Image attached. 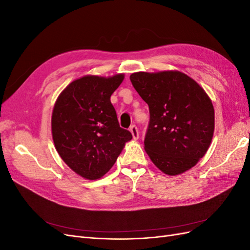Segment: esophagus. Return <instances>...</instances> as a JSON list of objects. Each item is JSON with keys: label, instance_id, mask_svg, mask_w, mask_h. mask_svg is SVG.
I'll list each match as a JSON object with an SVG mask.
<instances>
[{"label": "esophagus", "instance_id": "obj_1", "mask_svg": "<svg viewBox=\"0 0 250 250\" xmlns=\"http://www.w3.org/2000/svg\"><path fill=\"white\" fill-rule=\"evenodd\" d=\"M130 132H131V134H132V138L134 139V140H138L139 139V129H138V127L135 126V125H132V126H130Z\"/></svg>", "mask_w": 250, "mask_h": 250}]
</instances>
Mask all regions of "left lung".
<instances>
[{
	"instance_id": "obj_1",
	"label": "left lung",
	"mask_w": 250,
	"mask_h": 250,
	"mask_svg": "<svg viewBox=\"0 0 250 250\" xmlns=\"http://www.w3.org/2000/svg\"><path fill=\"white\" fill-rule=\"evenodd\" d=\"M130 81L149 106L145 150L168 175L191 169L207 153L213 139L215 111L197 82L178 71L138 72Z\"/></svg>"
}]
</instances>
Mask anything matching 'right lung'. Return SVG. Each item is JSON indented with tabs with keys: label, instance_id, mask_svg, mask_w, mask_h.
<instances>
[{
	"label": "right lung",
	"instance_id": "obj_1",
	"mask_svg": "<svg viewBox=\"0 0 250 250\" xmlns=\"http://www.w3.org/2000/svg\"><path fill=\"white\" fill-rule=\"evenodd\" d=\"M124 79L84 76L67 85L55 102L52 113V137L58 154L78 175L98 179L106 174L130 131L121 128L110 96Z\"/></svg>",
	"mask_w": 250,
	"mask_h": 250
}]
</instances>
